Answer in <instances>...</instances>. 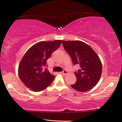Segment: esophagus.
Masks as SVG:
<instances>
[{"mask_svg": "<svg viewBox=\"0 0 122 122\" xmlns=\"http://www.w3.org/2000/svg\"><path fill=\"white\" fill-rule=\"evenodd\" d=\"M60 73H61V74L66 75V74H68V71H66V70H64V71H61V72H60Z\"/></svg>", "mask_w": 122, "mask_h": 122, "instance_id": "34e87169", "label": "esophagus"}]
</instances>
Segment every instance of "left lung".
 I'll list each match as a JSON object with an SVG mask.
<instances>
[{
  "label": "left lung",
  "instance_id": "8db88e82",
  "mask_svg": "<svg viewBox=\"0 0 122 122\" xmlns=\"http://www.w3.org/2000/svg\"><path fill=\"white\" fill-rule=\"evenodd\" d=\"M62 44L71 57L73 64L80 67L74 73L76 83L71 86L81 92L92 89L99 81L102 71L99 56L91 46L83 41H63Z\"/></svg>",
  "mask_w": 122,
  "mask_h": 122
}]
</instances>
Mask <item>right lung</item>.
I'll use <instances>...</instances> for the list:
<instances>
[{"mask_svg": "<svg viewBox=\"0 0 122 122\" xmlns=\"http://www.w3.org/2000/svg\"><path fill=\"white\" fill-rule=\"evenodd\" d=\"M61 40L40 41L26 51L18 68V74L21 81L31 91L40 92L49 86L55 76L49 73L46 67V61L56 51Z\"/></svg>", "mask_w": 122, "mask_h": 122, "instance_id": "1", "label": "right lung"}]
</instances>
